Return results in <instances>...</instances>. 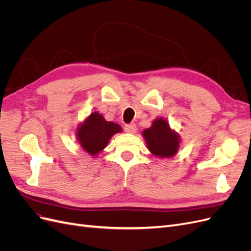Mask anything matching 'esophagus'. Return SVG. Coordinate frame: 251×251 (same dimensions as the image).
I'll return each instance as SVG.
<instances>
[{"mask_svg": "<svg viewBox=\"0 0 251 251\" xmlns=\"http://www.w3.org/2000/svg\"><path fill=\"white\" fill-rule=\"evenodd\" d=\"M125 131L126 133H131V134H134L136 133V131H137V126H136L135 124H130V125H126L125 126Z\"/></svg>", "mask_w": 251, "mask_h": 251, "instance_id": "esophagus-1", "label": "esophagus"}]
</instances>
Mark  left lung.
I'll return each mask as SVG.
<instances>
[{
    "label": "left lung",
    "mask_w": 251,
    "mask_h": 251,
    "mask_svg": "<svg viewBox=\"0 0 251 251\" xmlns=\"http://www.w3.org/2000/svg\"><path fill=\"white\" fill-rule=\"evenodd\" d=\"M149 151L158 158H172L180 148V136L172 130L165 118H156L149 128L142 132Z\"/></svg>",
    "instance_id": "left-lung-1"
}]
</instances>
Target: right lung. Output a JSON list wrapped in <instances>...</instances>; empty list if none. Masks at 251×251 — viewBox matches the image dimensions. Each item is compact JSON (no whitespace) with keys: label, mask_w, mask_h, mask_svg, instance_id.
Instances as JSON below:
<instances>
[{"label":"right lung","mask_w":251,"mask_h":251,"mask_svg":"<svg viewBox=\"0 0 251 251\" xmlns=\"http://www.w3.org/2000/svg\"><path fill=\"white\" fill-rule=\"evenodd\" d=\"M121 131L119 125L107 121L101 114L93 112L76 128V138L83 151L96 157L108 146L112 136Z\"/></svg>","instance_id":"1"}]
</instances>
